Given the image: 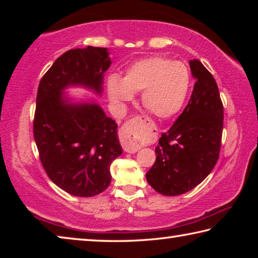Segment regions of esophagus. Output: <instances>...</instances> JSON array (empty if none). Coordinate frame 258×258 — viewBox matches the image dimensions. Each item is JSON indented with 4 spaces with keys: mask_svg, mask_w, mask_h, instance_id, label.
Instances as JSON below:
<instances>
[{
    "mask_svg": "<svg viewBox=\"0 0 258 258\" xmlns=\"http://www.w3.org/2000/svg\"><path fill=\"white\" fill-rule=\"evenodd\" d=\"M135 123H140V124H146L148 126H150L152 130H157L156 125L152 123V121L148 118V117L145 116H139L137 118H134ZM135 135V132L130 128L128 125H125L123 128L120 131V141H121V146H123L124 150L126 152H130V154H135L139 149L140 147L138 145H135L133 142V137Z\"/></svg>",
    "mask_w": 258,
    "mask_h": 258,
    "instance_id": "esophagus-1",
    "label": "esophagus"
}]
</instances>
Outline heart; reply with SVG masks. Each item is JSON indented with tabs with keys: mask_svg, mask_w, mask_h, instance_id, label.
<instances>
[{
	"mask_svg": "<svg viewBox=\"0 0 258 258\" xmlns=\"http://www.w3.org/2000/svg\"><path fill=\"white\" fill-rule=\"evenodd\" d=\"M191 84L189 68L181 61L151 55L131 63L123 78L110 76L107 93L115 103L131 101L142 92V104L159 118H169L181 110ZM140 138H135L139 141Z\"/></svg>",
	"mask_w": 258,
	"mask_h": 258,
	"instance_id": "1",
	"label": "heart"
}]
</instances>
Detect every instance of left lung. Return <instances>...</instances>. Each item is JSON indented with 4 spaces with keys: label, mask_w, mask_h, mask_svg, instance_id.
Instances as JSON below:
<instances>
[{
    "label": "left lung",
    "mask_w": 258,
    "mask_h": 258,
    "mask_svg": "<svg viewBox=\"0 0 258 258\" xmlns=\"http://www.w3.org/2000/svg\"><path fill=\"white\" fill-rule=\"evenodd\" d=\"M196 78L184 110L156 147L147 181L164 196H178L200 184L216 165L223 132V104L215 80L199 60H190Z\"/></svg>",
    "instance_id": "1"
}]
</instances>
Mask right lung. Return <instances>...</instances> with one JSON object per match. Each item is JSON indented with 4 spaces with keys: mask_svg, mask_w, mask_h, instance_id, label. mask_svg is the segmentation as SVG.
Instances as JSON below:
<instances>
[{
    "mask_svg": "<svg viewBox=\"0 0 258 258\" xmlns=\"http://www.w3.org/2000/svg\"><path fill=\"white\" fill-rule=\"evenodd\" d=\"M111 60L106 47L64 52L42 77L34 139L47 176L76 197H93L111 182L110 165L121 155L116 121L95 101L73 102L64 90L82 86L101 95Z\"/></svg>",
    "mask_w": 258,
    "mask_h": 258,
    "instance_id": "1",
    "label": "right lung"
}]
</instances>
